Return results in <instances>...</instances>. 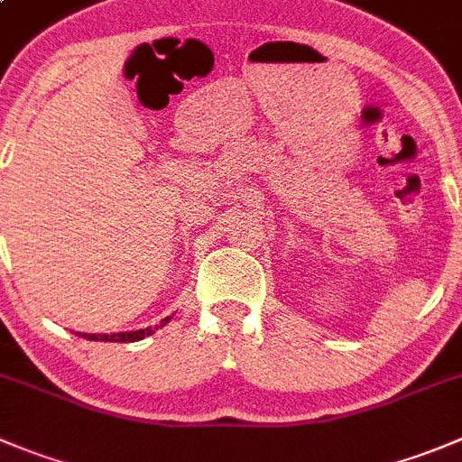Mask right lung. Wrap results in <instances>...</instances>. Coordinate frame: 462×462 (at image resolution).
<instances>
[{
	"label": "right lung",
	"instance_id": "1",
	"mask_svg": "<svg viewBox=\"0 0 462 462\" xmlns=\"http://www.w3.org/2000/svg\"><path fill=\"white\" fill-rule=\"evenodd\" d=\"M172 318H165L161 319V327L170 322ZM161 327H147V328H138V331H122V333H77V336L88 337V340H102V342H135V340H143L144 336H152L153 331H158Z\"/></svg>",
	"mask_w": 462,
	"mask_h": 462
}]
</instances>
